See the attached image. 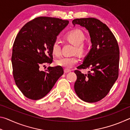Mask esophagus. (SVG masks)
Here are the masks:
<instances>
[{
	"label": "esophagus",
	"mask_w": 130,
	"mask_h": 130,
	"mask_svg": "<svg viewBox=\"0 0 130 130\" xmlns=\"http://www.w3.org/2000/svg\"><path fill=\"white\" fill-rule=\"evenodd\" d=\"M71 71H72L71 70L69 69H67V68H65V69H64V72H65V73H69V72H70Z\"/></svg>",
	"instance_id": "1"
}]
</instances>
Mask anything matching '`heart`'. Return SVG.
Here are the masks:
<instances>
[{"label":"heart","instance_id":"1","mask_svg":"<svg viewBox=\"0 0 130 130\" xmlns=\"http://www.w3.org/2000/svg\"><path fill=\"white\" fill-rule=\"evenodd\" d=\"M66 37L68 40L76 45V51L79 53H83L85 49V45L83 42L85 39V34L83 31L80 29H74L66 34ZM52 51L53 54L56 56H60L61 54V42L58 39H56L52 44ZM78 61V58L76 56H64L58 59L56 61L57 65L65 68H70L76 65Z\"/></svg>","mask_w":130,"mask_h":130}]
</instances>
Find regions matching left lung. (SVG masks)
Returning <instances> with one entry per match:
<instances>
[{
  "label": "left lung",
  "mask_w": 130,
  "mask_h": 130,
  "mask_svg": "<svg viewBox=\"0 0 130 130\" xmlns=\"http://www.w3.org/2000/svg\"><path fill=\"white\" fill-rule=\"evenodd\" d=\"M74 26L79 25L88 31L92 48L78 69H88L83 74L76 70L77 80L74 88L78 98L85 102L95 103L106 96L118 79L119 48L115 36L105 24L94 18L75 19Z\"/></svg>",
  "instance_id": "left-lung-1"
}]
</instances>
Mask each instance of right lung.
<instances>
[{"label":"right lung","instance_id":"1","mask_svg":"<svg viewBox=\"0 0 130 130\" xmlns=\"http://www.w3.org/2000/svg\"><path fill=\"white\" fill-rule=\"evenodd\" d=\"M68 23L56 18L38 17L24 25L17 36L11 57L13 76L26 98L41 99L63 74L60 66L49 67L45 71L39 67L52 62V44Z\"/></svg>","mask_w":130,"mask_h":130}]
</instances>
